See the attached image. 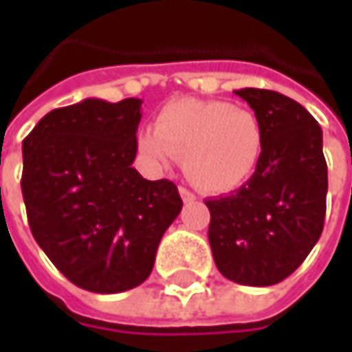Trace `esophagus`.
<instances>
[{
  "mask_svg": "<svg viewBox=\"0 0 352 352\" xmlns=\"http://www.w3.org/2000/svg\"><path fill=\"white\" fill-rule=\"evenodd\" d=\"M178 192H180V196H182L184 204H190V201H194V199H196V196H194L190 190H186V188H180Z\"/></svg>",
  "mask_w": 352,
  "mask_h": 352,
  "instance_id": "obj_1",
  "label": "esophagus"
}]
</instances>
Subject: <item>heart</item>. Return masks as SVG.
Segmentation results:
<instances>
[{
    "label": "heart",
    "instance_id": "obj_1",
    "mask_svg": "<svg viewBox=\"0 0 352 352\" xmlns=\"http://www.w3.org/2000/svg\"><path fill=\"white\" fill-rule=\"evenodd\" d=\"M137 142L160 162L182 158L186 178L201 192L229 194L256 174L266 137L250 109L225 100L184 98L166 103L156 116L155 131H141Z\"/></svg>",
    "mask_w": 352,
    "mask_h": 352
}]
</instances>
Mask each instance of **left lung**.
Masks as SVG:
<instances>
[{"label":"left lung","mask_w":352,"mask_h":352,"mask_svg":"<svg viewBox=\"0 0 352 352\" xmlns=\"http://www.w3.org/2000/svg\"><path fill=\"white\" fill-rule=\"evenodd\" d=\"M266 137L256 174L236 192L206 199L217 270L243 286H272L304 263L323 231L327 162L318 121L272 89H235Z\"/></svg>","instance_id":"obj_1"}]
</instances>
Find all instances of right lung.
Returning a JSON list of instances; mask_svg holds the SVG:
<instances>
[{
  "label": "right lung",
  "mask_w": 352,
  "mask_h": 352,
  "mask_svg": "<svg viewBox=\"0 0 352 352\" xmlns=\"http://www.w3.org/2000/svg\"><path fill=\"white\" fill-rule=\"evenodd\" d=\"M141 100L96 98L52 109L23 141L21 190L38 247L78 288L142 284L182 210L176 184L133 168Z\"/></svg>",
  "instance_id": "right-lung-1"
}]
</instances>
